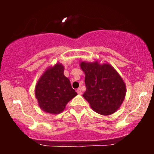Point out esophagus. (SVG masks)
<instances>
[{"instance_id":"1","label":"esophagus","mask_w":154,"mask_h":154,"mask_svg":"<svg viewBox=\"0 0 154 154\" xmlns=\"http://www.w3.org/2000/svg\"><path fill=\"white\" fill-rule=\"evenodd\" d=\"M77 93H78V94H79V95L82 94V90H81L80 88H78V89L77 90Z\"/></svg>"}]
</instances>
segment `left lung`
Returning <instances> with one entry per match:
<instances>
[{
  "label": "left lung",
  "mask_w": 154,
  "mask_h": 154,
  "mask_svg": "<svg viewBox=\"0 0 154 154\" xmlns=\"http://www.w3.org/2000/svg\"><path fill=\"white\" fill-rule=\"evenodd\" d=\"M84 72L86 91L84 97L93 111L101 115L114 114L126 95V85L117 71L108 63L99 61L79 63Z\"/></svg>",
  "instance_id": "obj_1"
}]
</instances>
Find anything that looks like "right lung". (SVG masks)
<instances>
[{"instance_id":"add662e5","label":"right lung","mask_w":154,"mask_h":154,"mask_svg":"<svg viewBox=\"0 0 154 154\" xmlns=\"http://www.w3.org/2000/svg\"><path fill=\"white\" fill-rule=\"evenodd\" d=\"M63 71L62 63L57 62L48 67L36 83L35 95L38 106L45 112L52 114L62 112L67 103L77 95Z\"/></svg>"}]
</instances>
